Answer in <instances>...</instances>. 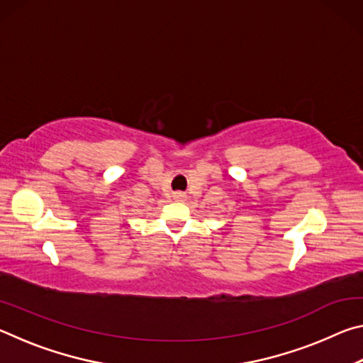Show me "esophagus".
<instances>
[{
	"instance_id": "34e87169",
	"label": "esophagus",
	"mask_w": 363,
	"mask_h": 363,
	"mask_svg": "<svg viewBox=\"0 0 363 363\" xmlns=\"http://www.w3.org/2000/svg\"><path fill=\"white\" fill-rule=\"evenodd\" d=\"M173 196H174V200H179V201H182L184 199H186V195H184L182 192H176Z\"/></svg>"
}]
</instances>
